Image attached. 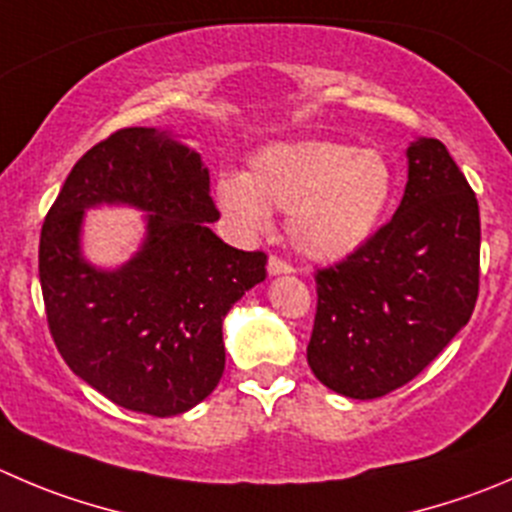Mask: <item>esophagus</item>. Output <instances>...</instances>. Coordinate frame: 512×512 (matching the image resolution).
Instances as JSON below:
<instances>
[{"label": "esophagus", "mask_w": 512, "mask_h": 512, "mask_svg": "<svg viewBox=\"0 0 512 512\" xmlns=\"http://www.w3.org/2000/svg\"><path fill=\"white\" fill-rule=\"evenodd\" d=\"M266 269H269V274L271 276H279V274H291V264H286L284 259H279V256H271L269 259V266H266Z\"/></svg>", "instance_id": "1"}]
</instances>
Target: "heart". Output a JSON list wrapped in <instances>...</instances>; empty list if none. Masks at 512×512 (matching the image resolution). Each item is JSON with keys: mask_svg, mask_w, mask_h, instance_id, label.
I'll list each match as a JSON object with an SVG mask.
<instances>
[{"mask_svg": "<svg viewBox=\"0 0 512 512\" xmlns=\"http://www.w3.org/2000/svg\"><path fill=\"white\" fill-rule=\"evenodd\" d=\"M392 173L377 150L306 140L253 155L251 170L216 183L221 211L246 231H264L271 211H289V238L311 259H342L377 228Z\"/></svg>", "mask_w": 512, "mask_h": 512, "instance_id": "obj_1", "label": "heart"}]
</instances>
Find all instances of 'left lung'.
Returning a JSON list of instances; mask_svg holds the SVG:
<instances>
[{
	"label": "left lung",
	"mask_w": 512,
	"mask_h": 512,
	"mask_svg": "<svg viewBox=\"0 0 512 512\" xmlns=\"http://www.w3.org/2000/svg\"><path fill=\"white\" fill-rule=\"evenodd\" d=\"M392 221L319 269L306 362L324 387L377 399L412 382L470 321L480 289V208L435 138L407 148Z\"/></svg>",
	"instance_id": "obj_1"
}]
</instances>
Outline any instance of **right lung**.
I'll list each match as a JSON object with an SVG mask.
<instances>
[{
	"label": "right lung",
	"instance_id": "right-lung-1",
	"mask_svg": "<svg viewBox=\"0 0 512 512\" xmlns=\"http://www.w3.org/2000/svg\"><path fill=\"white\" fill-rule=\"evenodd\" d=\"M100 202L149 213L141 251L113 272L79 251L84 208ZM218 216L201 155L168 130H118L67 175L40 236L47 324L67 367L115 405L170 417L216 389L223 316L266 279V253L223 243Z\"/></svg>",
	"mask_w": 512,
	"mask_h": 512
}]
</instances>
